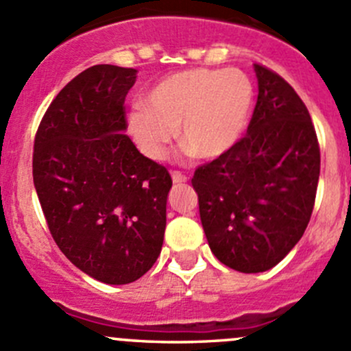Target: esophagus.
Segmentation results:
<instances>
[{"label":"esophagus","instance_id":"obj_1","mask_svg":"<svg viewBox=\"0 0 351 351\" xmlns=\"http://www.w3.org/2000/svg\"><path fill=\"white\" fill-rule=\"evenodd\" d=\"M171 178H173V183H175V185H182V183L186 182V176L183 175L182 171H173Z\"/></svg>","mask_w":351,"mask_h":351}]
</instances>
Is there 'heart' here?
<instances>
[{"instance_id":"b5f03b06","label":"heart","mask_w":351,"mask_h":351,"mask_svg":"<svg viewBox=\"0 0 351 351\" xmlns=\"http://www.w3.org/2000/svg\"><path fill=\"white\" fill-rule=\"evenodd\" d=\"M129 113V132L153 161L168 156L180 125V141L190 153L214 159L243 136L254 101V88L238 67H193L156 83Z\"/></svg>"}]
</instances>
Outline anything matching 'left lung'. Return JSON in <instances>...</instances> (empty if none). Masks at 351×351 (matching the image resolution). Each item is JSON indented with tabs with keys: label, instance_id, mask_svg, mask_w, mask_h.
<instances>
[{
	"label": "left lung",
	"instance_id": "1",
	"mask_svg": "<svg viewBox=\"0 0 351 351\" xmlns=\"http://www.w3.org/2000/svg\"><path fill=\"white\" fill-rule=\"evenodd\" d=\"M258 100L247 134L195 169L200 221L221 263L267 271L299 243L316 200L321 151L309 110L275 71L254 64Z\"/></svg>",
	"mask_w": 351,
	"mask_h": 351
}]
</instances>
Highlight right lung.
<instances>
[{
  "label": "right lung",
  "mask_w": 351,
  "mask_h": 351,
  "mask_svg": "<svg viewBox=\"0 0 351 351\" xmlns=\"http://www.w3.org/2000/svg\"><path fill=\"white\" fill-rule=\"evenodd\" d=\"M137 69L98 64L52 100L34 141V185L49 231L90 277L123 285L161 253L168 169L137 151L127 129V93Z\"/></svg>",
  "instance_id": "right-lung-1"
}]
</instances>
